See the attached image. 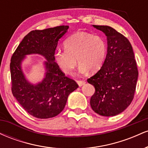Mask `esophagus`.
I'll return each mask as SVG.
<instances>
[{"label": "esophagus", "instance_id": "34e87169", "mask_svg": "<svg viewBox=\"0 0 148 148\" xmlns=\"http://www.w3.org/2000/svg\"><path fill=\"white\" fill-rule=\"evenodd\" d=\"M77 84L79 86H82L83 85H84L86 84V81H83V80H81V81H77Z\"/></svg>", "mask_w": 148, "mask_h": 148}]
</instances>
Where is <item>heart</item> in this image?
I'll use <instances>...</instances> for the list:
<instances>
[{"instance_id": "heart-1", "label": "heart", "mask_w": 148, "mask_h": 148, "mask_svg": "<svg viewBox=\"0 0 148 148\" xmlns=\"http://www.w3.org/2000/svg\"><path fill=\"white\" fill-rule=\"evenodd\" d=\"M64 51L56 53L55 58L60 69L67 74L72 73L76 60L81 74L88 70L97 72L106 57L107 45L103 38L86 32H78L71 35L64 41Z\"/></svg>"}]
</instances>
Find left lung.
<instances>
[{"label": "left lung", "mask_w": 148, "mask_h": 148, "mask_svg": "<svg viewBox=\"0 0 148 148\" xmlns=\"http://www.w3.org/2000/svg\"><path fill=\"white\" fill-rule=\"evenodd\" d=\"M107 37V54L102 67L87 81L95 88L91 108L102 116L122 113L134 99L138 72L132 45L126 37L107 25H93Z\"/></svg>", "instance_id": "1"}]
</instances>
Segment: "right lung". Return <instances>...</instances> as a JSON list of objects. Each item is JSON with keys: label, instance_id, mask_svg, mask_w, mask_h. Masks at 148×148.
Listing matches in <instances>:
<instances>
[{"label": "right lung", "instance_id": "obj_1", "mask_svg": "<svg viewBox=\"0 0 148 148\" xmlns=\"http://www.w3.org/2000/svg\"><path fill=\"white\" fill-rule=\"evenodd\" d=\"M69 28L60 25L30 31L23 37L10 62L12 92L29 114L37 118L56 116L64 109L67 97L79 87L74 80L67 77L55 62L58 41ZM41 54L47 60V72L42 83L33 86L25 80L21 63L25 55Z\"/></svg>", "mask_w": 148, "mask_h": 148}]
</instances>
